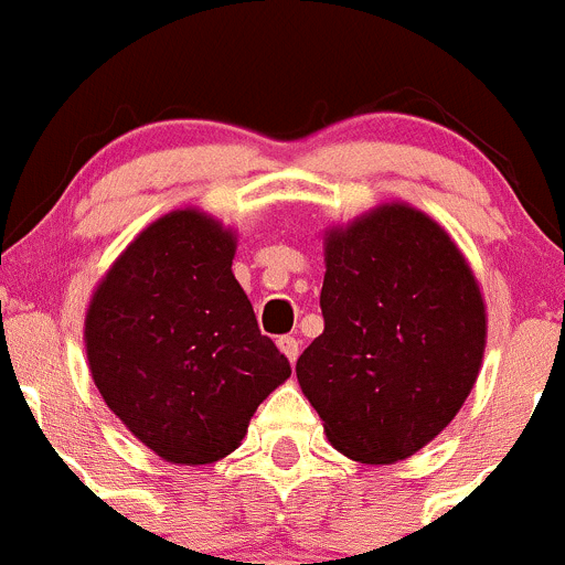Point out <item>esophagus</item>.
Here are the masks:
<instances>
[{
	"label": "esophagus",
	"instance_id": "34e87169",
	"mask_svg": "<svg viewBox=\"0 0 565 565\" xmlns=\"http://www.w3.org/2000/svg\"><path fill=\"white\" fill-rule=\"evenodd\" d=\"M277 345H280V351L288 356L290 362H296V356H299V340L290 338V334H285V338L277 340Z\"/></svg>",
	"mask_w": 565,
	"mask_h": 565
}]
</instances>
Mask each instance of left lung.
I'll use <instances>...</instances> for the list:
<instances>
[{
	"instance_id": "left-lung-1",
	"label": "left lung",
	"mask_w": 565,
	"mask_h": 565,
	"mask_svg": "<svg viewBox=\"0 0 565 565\" xmlns=\"http://www.w3.org/2000/svg\"><path fill=\"white\" fill-rule=\"evenodd\" d=\"M323 332L296 360L329 443L393 465L431 443L478 379L486 307L454 238L387 203L323 238Z\"/></svg>"
}]
</instances>
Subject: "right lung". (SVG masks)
Masks as SVG:
<instances>
[{
    "mask_svg": "<svg viewBox=\"0 0 565 565\" xmlns=\"http://www.w3.org/2000/svg\"><path fill=\"white\" fill-rule=\"evenodd\" d=\"M236 236L198 209L145 227L95 288L85 318L93 382L122 426L172 465L242 445L290 376L233 277Z\"/></svg>",
    "mask_w": 565,
    "mask_h": 565,
    "instance_id": "obj_1",
    "label": "right lung"
}]
</instances>
